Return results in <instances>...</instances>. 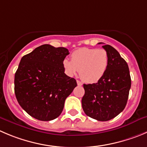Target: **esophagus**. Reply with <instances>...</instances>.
Here are the masks:
<instances>
[{
    "label": "esophagus",
    "mask_w": 147,
    "mask_h": 147,
    "mask_svg": "<svg viewBox=\"0 0 147 147\" xmlns=\"http://www.w3.org/2000/svg\"><path fill=\"white\" fill-rule=\"evenodd\" d=\"M76 82H77V84H78V86H82V82H80V81L77 80V81H76Z\"/></svg>",
    "instance_id": "34e87169"
}]
</instances>
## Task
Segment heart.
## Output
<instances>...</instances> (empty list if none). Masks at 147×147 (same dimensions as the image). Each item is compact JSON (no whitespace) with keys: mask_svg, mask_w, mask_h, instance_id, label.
<instances>
[{"mask_svg":"<svg viewBox=\"0 0 147 147\" xmlns=\"http://www.w3.org/2000/svg\"><path fill=\"white\" fill-rule=\"evenodd\" d=\"M69 76H74L77 71L82 80L94 83L102 78L108 66V54L103 49L82 47L75 50L71 55V61L63 62Z\"/></svg>","mask_w":147,"mask_h":147,"instance_id":"b5f03b06","label":"heart"}]
</instances>
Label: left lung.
<instances>
[{"instance_id":"left-lung-1","label":"left lung","mask_w":147,"mask_h":147,"mask_svg":"<svg viewBox=\"0 0 147 147\" xmlns=\"http://www.w3.org/2000/svg\"><path fill=\"white\" fill-rule=\"evenodd\" d=\"M102 47L108 54L107 71L97 83L84 84L85 94L82 104L86 115L97 121H107L125 108L131 79L128 64L119 53L109 45Z\"/></svg>"}]
</instances>
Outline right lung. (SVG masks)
Masks as SVG:
<instances>
[{
	"mask_svg": "<svg viewBox=\"0 0 147 147\" xmlns=\"http://www.w3.org/2000/svg\"><path fill=\"white\" fill-rule=\"evenodd\" d=\"M65 47L42 45L21 59L15 74L14 92L21 107L33 118L49 121L58 118L64 103L77 86L65 74Z\"/></svg>",
	"mask_w": 147,
	"mask_h": 147,
	"instance_id": "obj_1",
	"label": "right lung"
}]
</instances>
